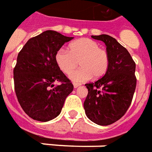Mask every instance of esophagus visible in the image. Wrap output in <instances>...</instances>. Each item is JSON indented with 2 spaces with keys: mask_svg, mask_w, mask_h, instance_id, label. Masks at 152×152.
<instances>
[{
  "mask_svg": "<svg viewBox=\"0 0 152 152\" xmlns=\"http://www.w3.org/2000/svg\"><path fill=\"white\" fill-rule=\"evenodd\" d=\"M73 86H74V88H77L78 86H80V84H79V83H73Z\"/></svg>",
  "mask_w": 152,
  "mask_h": 152,
  "instance_id": "esophagus-1",
  "label": "esophagus"
}]
</instances>
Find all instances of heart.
Here are the masks:
<instances>
[{"label": "heart", "instance_id": "b5f03b06", "mask_svg": "<svg viewBox=\"0 0 152 152\" xmlns=\"http://www.w3.org/2000/svg\"><path fill=\"white\" fill-rule=\"evenodd\" d=\"M56 62L60 70L66 75H71L78 65L80 69L71 76L74 81H84L94 78H101L106 74L109 66V56L101 49L96 41L88 38H80L69 45V52L59 50Z\"/></svg>", "mask_w": 152, "mask_h": 152}]
</instances>
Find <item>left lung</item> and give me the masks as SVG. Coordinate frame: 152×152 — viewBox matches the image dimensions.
<instances>
[{
    "label": "left lung",
    "mask_w": 152,
    "mask_h": 152,
    "mask_svg": "<svg viewBox=\"0 0 152 152\" xmlns=\"http://www.w3.org/2000/svg\"><path fill=\"white\" fill-rule=\"evenodd\" d=\"M103 41L109 56L107 72L94 83L86 84V115L94 123L108 126L121 119L128 110L137 86L136 63L128 50L108 35L91 36Z\"/></svg>",
    "instance_id": "8db88e82"
}]
</instances>
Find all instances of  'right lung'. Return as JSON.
Segmentation results:
<instances>
[{"instance_id":"obj_1","label":"right lung","mask_w":152,"mask_h":152,"mask_svg":"<svg viewBox=\"0 0 152 152\" xmlns=\"http://www.w3.org/2000/svg\"><path fill=\"white\" fill-rule=\"evenodd\" d=\"M73 37L46 31L29 40L17 56L14 85L23 111L36 121H49L61 113L73 85L56 62V52ZM61 84L54 86V82Z\"/></svg>"}]
</instances>
